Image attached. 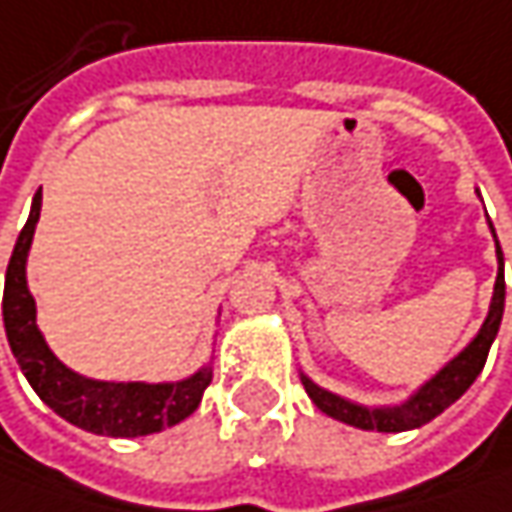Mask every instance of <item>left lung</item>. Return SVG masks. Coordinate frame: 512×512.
Masks as SVG:
<instances>
[{
    "label": "left lung",
    "mask_w": 512,
    "mask_h": 512,
    "mask_svg": "<svg viewBox=\"0 0 512 512\" xmlns=\"http://www.w3.org/2000/svg\"><path fill=\"white\" fill-rule=\"evenodd\" d=\"M490 232H493V224H490ZM493 238H496V232H493ZM496 257H499V274H496V285H493V300H490V311L479 333L474 336V342L468 344L460 356L451 358L446 367L417 389L409 401L401 403V406L373 409V406H361V403L333 395L328 389L316 387L308 375H302V387L308 392V398L316 403V409H322L333 420H342L347 426H356V429L364 431H409L426 426L440 412H446L451 403L460 401L462 395H465V389L471 387L476 381V375L482 373V367L488 361L490 344H493L496 333H499V325H502L504 257L499 241H496Z\"/></svg>",
    "instance_id": "left-lung-1"
}]
</instances>
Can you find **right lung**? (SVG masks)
Masks as SVG:
<instances>
[{"label": "right lung", "mask_w": 512, "mask_h": 512, "mask_svg": "<svg viewBox=\"0 0 512 512\" xmlns=\"http://www.w3.org/2000/svg\"><path fill=\"white\" fill-rule=\"evenodd\" d=\"M38 215H41V190L33 198L30 218L13 246L8 274H5V297H2L10 350L38 398L72 426L106 437L154 434L193 415L204 389L210 387V367L176 384H142V381L114 384V381L83 378L55 358L36 325V300L27 288V271H24Z\"/></svg>", "instance_id": "obj_1"}]
</instances>
